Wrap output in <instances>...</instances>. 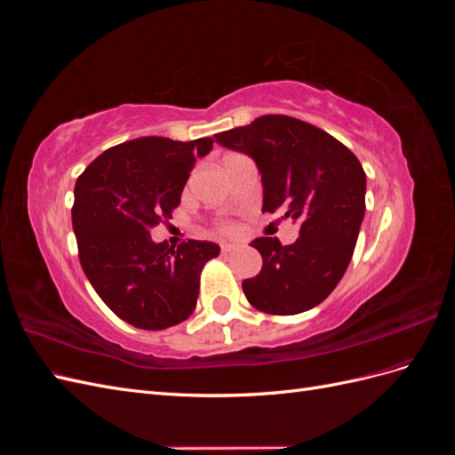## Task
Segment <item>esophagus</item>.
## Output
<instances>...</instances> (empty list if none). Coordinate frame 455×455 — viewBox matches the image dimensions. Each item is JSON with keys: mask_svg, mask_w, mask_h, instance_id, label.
I'll use <instances>...</instances> for the list:
<instances>
[{"mask_svg": "<svg viewBox=\"0 0 455 455\" xmlns=\"http://www.w3.org/2000/svg\"><path fill=\"white\" fill-rule=\"evenodd\" d=\"M220 249H222V252H233V251H235L237 249V244H231V243H222V244H220Z\"/></svg>", "mask_w": 455, "mask_h": 455, "instance_id": "1", "label": "esophagus"}]
</instances>
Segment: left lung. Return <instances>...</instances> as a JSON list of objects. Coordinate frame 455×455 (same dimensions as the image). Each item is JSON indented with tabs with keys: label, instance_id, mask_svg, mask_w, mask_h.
Segmentation results:
<instances>
[{
	"label": "left lung",
	"instance_id": "8db88e82",
	"mask_svg": "<svg viewBox=\"0 0 455 455\" xmlns=\"http://www.w3.org/2000/svg\"><path fill=\"white\" fill-rule=\"evenodd\" d=\"M214 139L254 159L264 186L261 212L281 209L299 224L292 244L252 241L264 264L243 281L246 299L269 315L319 306L346 273L359 237L366 206L361 161L334 136L288 116H261Z\"/></svg>",
	"mask_w": 455,
	"mask_h": 455
}]
</instances>
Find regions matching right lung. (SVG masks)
I'll use <instances>...</instances> for the list:
<instances>
[{
    "label": "right lung",
    "mask_w": 455,
    "mask_h": 455,
    "mask_svg": "<svg viewBox=\"0 0 455 455\" xmlns=\"http://www.w3.org/2000/svg\"><path fill=\"white\" fill-rule=\"evenodd\" d=\"M212 139L178 142L144 136L106 149L77 178L72 224L89 283L119 319L163 330L194 313L209 241L169 246L149 231L172 218L182 189Z\"/></svg>",
    "instance_id": "1"
}]
</instances>
